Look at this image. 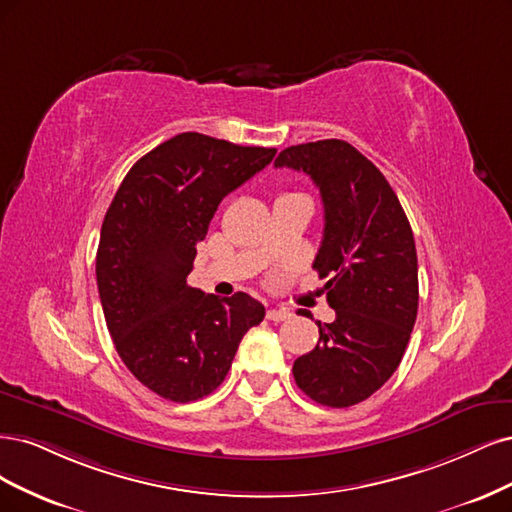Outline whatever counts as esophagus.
<instances>
[{"instance_id":"esophagus-1","label":"esophagus","mask_w":512,"mask_h":512,"mask_svg":"<svg viewBox=\"0 0 512 512\" xmlns=\"http://www.w3.org/2000/svg\"><path fill=\"white\" fill-rule=\"evenodd\" d=\"M268 321H274V323H280V321H289L293 315H291V310H287V308H272V310H268Z\"/></svg>"}]
</instances>
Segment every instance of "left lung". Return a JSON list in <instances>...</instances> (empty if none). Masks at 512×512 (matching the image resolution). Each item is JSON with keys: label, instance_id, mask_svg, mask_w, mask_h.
Listing matches in <instances>:
<instances>
[{"label": "left lung", "instance_id": "1", "mask_svg": "<svg viewBox=\"0 0 512 512\" xmlns=\"http://www.w3.org/2000/svg\"><path fill=\"white\" fill-rule=\"evenodd\" d=\"M276 168L304 172L319 187L325 227L312 268L325 283L332 323L293 361L310 400L346 408L368 400L398 370L419 308L417 249L404 208L374 163L344 140L289 146Z\"/></svg>", "mask_w": 512, "mask_h": 512}]
</instances>
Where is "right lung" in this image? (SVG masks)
Masks as SVG:
<instances>
[{"mask_svg":"<svg viewBox=\"0 0 512 512\" xmlns=\"http://www.w3.org/2000/svg\"><path fill=\"white\" fill-rule=\"evenodd\" d=\"M274 155L185 131L131 166L106 212L95 274L108 332L127 370L161 398L212 393L266 317L251 295L217 298L187 276L223 197Z\"/></svg>","mask_w":512,"mask_h":512,"instance_id":"obj_1","label":"right lung"}]
</instances>
